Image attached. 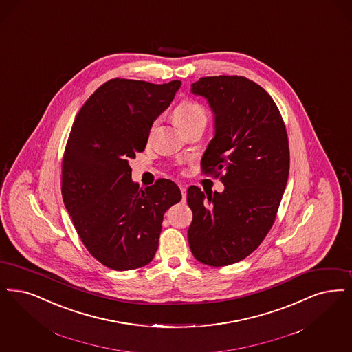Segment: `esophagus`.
I'll return each mask as SVG.
<instances>
[{"mask_svg": "<svg viewBox=\"0 0 352 352\" xmlns=\"http://www.w3.org/2000/svg\"><path fill=\"white\" fill-rule=\"evenodd\" d=\"M181 194H182V201L184 203L186 201V195H187V190L183 186H181Z\"/></svg>", "mask_w": 352, "mask_h": 352, "instance_id": "obj_1", "label": "esophagus"}]
</instances>
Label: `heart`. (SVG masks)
<instances>
[{"label": "heart", "instance_id": "heart-1", "mask_svg": "<svg viewBox=\"0 0 352 352\" xmlns=\"http://www.w3.org/2000/svg\"><path fill=\"white\" fill-rule=\"evenodd\" d=\"M174 118L178 123V126L184 129H188L191 126H206L208 120V113L206 109L194 100H182L174 110ZM155 126L153 124V126Z\"/></svg>", "mask_w": 352, "mask_h": 352}]
</instances>
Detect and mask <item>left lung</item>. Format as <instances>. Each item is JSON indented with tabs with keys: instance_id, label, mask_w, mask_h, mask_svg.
Here are the masks:
<instances>
[{
	"instance_id": "1",
	"label": "left lung",
	"mask_w": 352,
	"mask_h": 352,
	"mask_svg": "<svg viewBox=\"0 0 352 352\" xmlns=\"http://www.w3.org/2000/svg\"><path fill=\"white\" fill-rule=\"evenodd\" d=\"M191 93L208 100L214 136L201 170L224 183L223 192L187 190L192 255L212 267L245 259L275 221L289 174L287 129L274 99L242 76L203 77Z\"/></svg>"
}]
</instances>
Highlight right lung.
Instances as JSON below:
<instances>
[{
  "label": "right lung",
  "instance_id": "obj_1",
  "mask_svg": "<svg viewBox=\"0 0 352 352\" xmlns=\"http://www.w3.org/2000/svg\"><path fill=\"white\" fill-rule=\"evenodd\" d=\"M181 87L113 78L85 102L71 129L61 194L85 248L116 271L148 265L158 249L165 212L181 201L169 179L140 188L129 160L144 152L152 124Z\"/></svg>",
  "mask_w": 352,
  "mask_h": 352
}]
</instances>
